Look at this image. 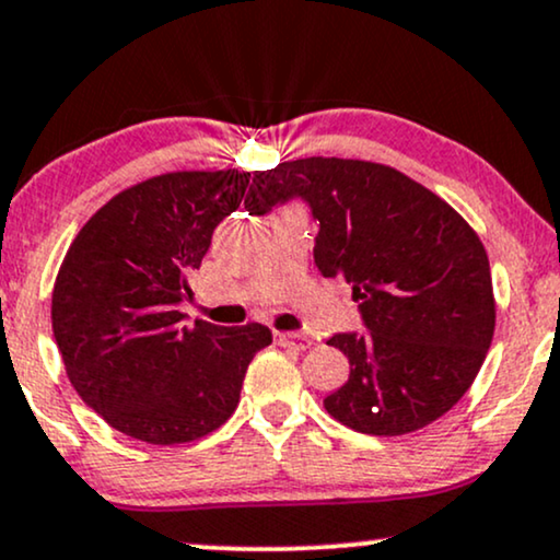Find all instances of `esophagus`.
<instances>
[{
  "label": "esophagus",
  "instance_id": "1",
  "mask_svg": "<svg viewBox=\"0 0 560 560\" xmlns=\"http://www.w3.org/2000/svg\"><path fill=\"white\" fill-rule=\"evenodd\" d=\"M275 342L282 345V348H293V350L312 348V337L301 332H275Z\"/></svg>",
  "mask_w": 560,
  "mask_h": 560
}]
</instances>
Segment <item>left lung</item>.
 <instances>
[{
    "label": "left lung",
    "mask_w": 560,
    "mask_h": 560,
    "mask_svg": "<svg viewBox=\"0 0 560 560\" xmlns=\"http://www.w3.org/2000/svg\"><path fill=\"white\" fill-rule=\"evenodd\" d=\"M301 197L319 223L314 261L353 285L365 335L327 345L350 376L324 397L342 425L371 436L412 433L459 402L495 327L488 254L454 207L389 165L301 158L257 171L252 215Z\"/></svg>",
    "instance_id": "obj_1"
}]
</instances>
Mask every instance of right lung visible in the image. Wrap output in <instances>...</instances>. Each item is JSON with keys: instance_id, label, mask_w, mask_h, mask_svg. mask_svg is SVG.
Instances as JSON below:
<instances>
[{"instance_id": "right-lung-1", "label": "right lung", "mask_w": 560, "mask_h": 560, "mask_svg": "<svg viewBox=\"0 0 560 560\" xmlns=\"http://www.w3.org/2000/svg\"><path fill=\"white\" fill-rule=\"evenodd\" d=\"M246 171H174L124 189L82 225L51 293V327L82 402L155 446L202 439L236 410L265 324H184L178 303Z\"/></svg>"}]
</instances>
